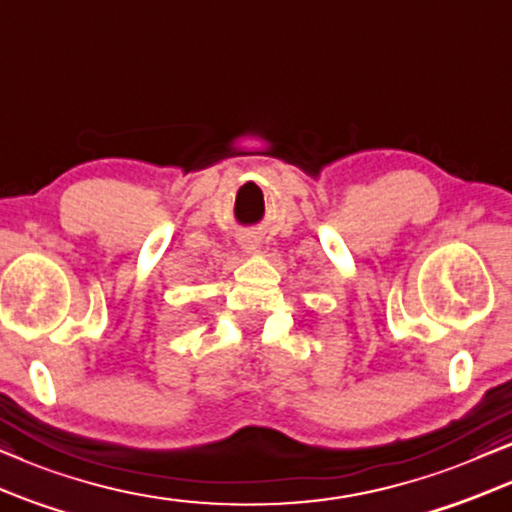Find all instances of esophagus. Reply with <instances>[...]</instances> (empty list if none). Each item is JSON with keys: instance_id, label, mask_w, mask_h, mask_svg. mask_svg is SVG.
Segmentation results:
<instances>
[{"instance_id": "34e87169", "label": "esophagus", "mask_w": 512, "mask_h": 512, "mask_svg": "<svg viewBox=\"0 0 512 512\" xmlns=\"http://www.w3.org/2000/svg\"><path fill=\"white\" fill-rule=\"evenodd\" d=\"M241 248H243L245 252L255 248V238H252V236H245V238H241Z\"/></svg>"}]
</instances>
